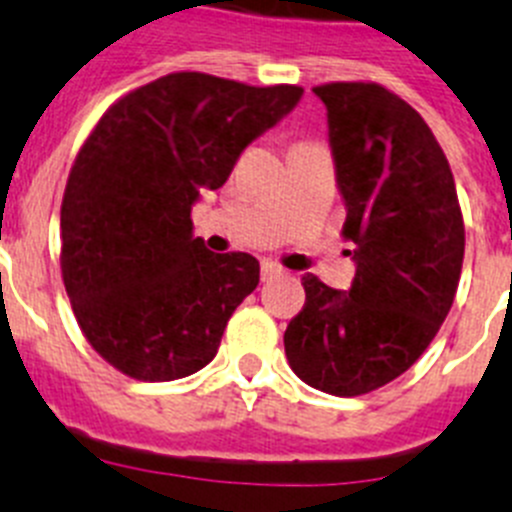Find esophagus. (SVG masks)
Returning <instances> with one entry per match:
<instances>
[{"mask_svg":"<svg viewBox=\"0 0 512 512\" xmlns=\"http://www.w3.org/2000/svg\"><path fill=\"white\" fill-rule=\"evenodd\" d=\"M284 269L279 264H274V261H264L261 264V282H271V279L282 277Z\"/></svg>","mask_w":512,"mask_h":512,"instance_id":"obj_1","label":"esophagus"}]
</instances>
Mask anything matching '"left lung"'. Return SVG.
Returning <instances> with one entry per match:
<instances>
[{
  "label": "left lung",
  "mask_w": 512,
  "mask_h": 512,
  "mask_svg": "<svg viewBox=\"0 0 512 512\" xmlns=\"http://www.w3.org/2000/svg\"><path fill=\"white\" fill-rule=\"evenodd\" d=\"M312 92L328 110L356 277L348 292L302 277L284 351L305 384L356 397L408 372L436 338L459 287L464 217L449 161L405 99L374 81Z\"/></svg>",
  "instance_id": "8db88e82"
}]
</instances>
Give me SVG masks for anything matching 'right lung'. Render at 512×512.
<instances>
[{
    "label": "right lung",
    "instance_id": "obj_1",
    "mask_svg": "<svg viewBox=\"0 0 512 512\" xmlns=\"http://www.w3.org/2000/svg\"><path fill=\"white\" fill-rule=\"evenodd\" d=\"M300 97L295 84L179 71L99 117L63 192L61 274L81 333L117 372L171 382L215 359L259 261L207 251L189 212Z\"/></svg>",
    "mask_w": 512,
    "mask_h": 512
}]
</instances>
